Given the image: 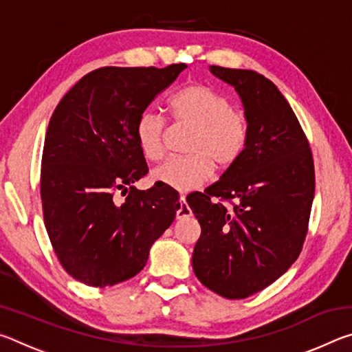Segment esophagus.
<instances>
[{
	"label": "esophagus",
	"instance_id": "1",
	"mask_svg": "<svg viewBox=\"0 0 352 352\" xmlns=\"http://www.w3.org/2000/svg\"><path fill=\"white\" fill-rule=\"evenodd\" d=\"M190 214H192V211H190V208L188 206L186 199L182 195L177 201V219H186L190 216Z\"/></svg>",
	"mask_w": 352,
	"mask_h": 352
}]
</instances>
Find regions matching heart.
<instances>
[{"mask_svg":"<svg viewBox=\"0 0 352 352\" xmlns=\"http://www.w3.org/2000/svg\"><path fill=\"white\" fill-rule=\"evenodd\" d=\"M168 109L178 124L192 126L186 157L168 158L152 170V178L177 190H192L210 180L214 166L226 170L245 153L252 124L243 110L234 109L225 93L206 83H190L169 99ZM166 121L152 110L135 122V140L141 153L157 162L164 153Z\"/></svg>","mask_w":352,"mask_h":352,"instance_id":"heart-1","label":"heart"}]
</instances>
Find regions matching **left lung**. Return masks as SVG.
I'll return each instance as SVG.
<instances>
[{
    "label": "left lung",
    "instance_id": "obj_1",
    "mask_svg": "<svg viewBox=\"0 0 352 352\" xmlns=\"http://www.w3.org/2000/svg\"><path fill=\"white\" fill-rule=\"evenodd\" d=\"M211 73L241 94L252 135L233 168L186 197L201 228L192 269L210 290L242 300L275 283L300 256L315 194L314 157L275 83L250 69L212 65Z\"/></svg>",
    "mask_w": 352,
    "mask_h": 352
}]
</instances>
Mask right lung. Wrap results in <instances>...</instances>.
<instances>
[{
    "label": "right lung",
    "instance_id": "right-lung-1",
    "mask_svg": "<svg viewBox=\"0 0 352 352\" xmlns=\"http://www.w3.org/2000/svg\"><path fill=\"white\" fill-rule=\"evenodd\" d=\"M184 68H98L52 113L41 157V206L57 259L77 281L107 287L133 278L174 222L177 192L157 183L133 188L148 172L135 122Z\"/></svg>",
    "mask_w": 352,
    "mask_h": 352
}]
</instances>
